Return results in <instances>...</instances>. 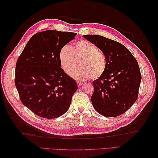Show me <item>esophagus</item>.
<instances>
[{
    "label": "esophagus",
    "instance_id": "1",
    "mask_svg": "<svg viewBox=\"0 0 158 158\" xmlns=\"http://www.w3.org/2000/svg\"><path fill=\"white\" fill-rule=\"evenodd\" d=\"M77 85H78V86H81V85H82V84L83 83V82H82V81H77Z\"/></svg>",
    "mask_w": 158,
    "mask_h": 158
}]
</instances>
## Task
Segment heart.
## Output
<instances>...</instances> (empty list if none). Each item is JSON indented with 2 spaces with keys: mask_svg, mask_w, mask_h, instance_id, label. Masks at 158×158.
<instances>
[{
  "mask_svg": "<svg viewBox=\"0 0 158 158\" xmlns=\"http://www.w3.org/2000/svg\"><path fill=\"white\" fill-rule=\"evenodd\" d=\"M79 59H81L80 64L82 66L76 69L77 60ZM59 60L65 73L80 81L92 77L98 78L106 69L105 55L99 51L98 47L87 40H80L71 48L63 46L59 53Z\"/></svg>",
  "mask_w": 158,
  "mask_h": 158,
  "instance_id": "b5f03b06",
  "label": "heart"
}]
</instances>
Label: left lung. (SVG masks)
<instances>
[{"instance_id": "8db88e82", "label": "left lung", "mask_w": 158, "mask_h": 158, "mask_svg": "<svg viewBox=\"0 0 158 158\" xmlns=\"http://www.w3.org/2000/svg\"><path fill=\"white\" fill-rule=\"evenodd\" d=\"M106 58L105 72L93 81L94 108L105 117L126 113L138 98L141 74L137 60L120 43L100 35H83Z\"/></svg>"}]
</instances>
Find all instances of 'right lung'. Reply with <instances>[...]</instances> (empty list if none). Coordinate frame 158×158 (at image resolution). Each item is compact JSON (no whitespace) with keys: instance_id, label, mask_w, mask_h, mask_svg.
<instances>
[{"instance_id":"1","label":"right lung","mask_w":158,"mask_h":158,"mask_svg":"<svg viewBox=\"0 0 158 158\" xmlns=\"http://www.w3.org/2000/svg\"><path fill=\"white\" fill-rule=\"evenodd\" d=\"M76 35L55 30L36 33L17 60L15 84L20 100L36 115L54 119L70 107L77 85L60 67L59 53Z\"/></svg>"}]
</instances>
